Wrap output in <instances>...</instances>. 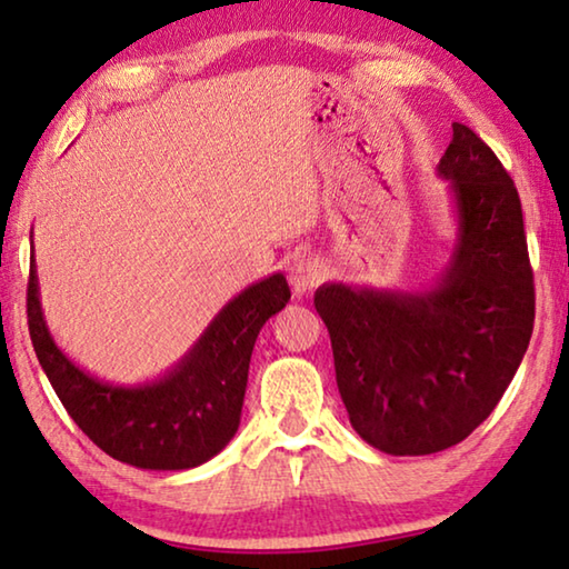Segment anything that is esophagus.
Returning <instances> with one entry per match:
<instances>
[{
    "label": "esophagus",
    "instance_id": "obj_1",
    "mask_svg": "<svg viewBox=\"0 0 569 569\" xmlns=\"http://www.w3.org/2000/svg\"><path fill=\"white\" fill-rule=\"evenodd\" d=\"M327 278V266L325 260L317 256H309V252H299L288 262V283H291L296 296H303L311 291L313 286H319Z\"/></svg>",
    "mask_w": 569,
    "mask_h": 569
}]
</instances>
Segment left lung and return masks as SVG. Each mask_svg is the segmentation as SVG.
<instances>
[{
  "instance_id": "1",
  "label": "left lung",
  "mask_w": 569,
  "mask_h": 569,
  "mask_svg": "<svg viewBox=\"0 0 569 569\" xmlns=\"http://www.w3.org/2000/svg\"><path fill=\"white\" fill-rule=\"evenodd\" d=\"M437 176L452 193L457 240L435 286L325 283L313 293L352 429L396 457L435 455L470 437L501 401L533 329V273L511 176L460 122Z\"/></svg>"
}]
</instances>
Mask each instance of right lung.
I'll use <instances>...</instances> for the list:
<instances>
[{
	"label": "right lung",
	"mask_w": 569,
	"mask_h": 569,
	"mask_svg": "<svg viewBox=\"0 0 569 569\" xmlns=\"http://www.w3.org/2000/svg\"><path fill=\"white\" fill-rule=\"evenodd\" d=\"M291 288L273 273L244 288L209 321L176 366L150 383L114 386L81 370L56 345L30 260L28 325L42 370L68 417L99 449L140 470H189L222 452L240 427L250 355Z\"/></svg>",
	"instance_id": "right-lung-1"
}]
</instances>
